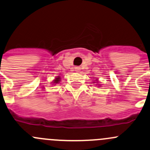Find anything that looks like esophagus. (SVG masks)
Segmentation results:
<instances>
[{"instance_id":"34e87169","label":"esophagus","mask_w":150,"mask_h":150,"mask_svg":"<svg viewBox=\"0 0 150 150\" xmlns=\"http://www.w3.org/2000/svg\"><path fill=\"white\" fill-rule=\"evenodd\" d=\"M75 71H76V72H80V67H75Z\"/></svg>"}]
</instances>
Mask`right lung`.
I'll list each match as a JSON object with an SVG mask.
<instances>
[{
  "label": "right lung",
  "mask_w": 150,
  "mask_h": 150,
  "mask_svg": "<svg viewBox=\"0 0 150 150\" xmlns=\"http://www.w3.org/2000/svg\"><path fill=\"white\" fill-rule=\"evenodd\" d=\"M59 80H60V78H59V77H57V78H55V80H54L53 83H59Z\"/></svg>",
  "instance_id": "add662e5"
}]
</instances>
